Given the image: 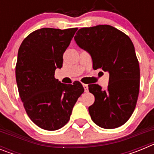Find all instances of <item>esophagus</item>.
Masks as SVG:
<instances>
[{"label": "esophagus", "mask_w": 154, "mask_h": 154, "mask_svg": "<svg viewBox=\"0 0 154 154\" xmlns=\"http://www.w3.org/2000/svg\"><path fill=\"white\" fill-rule=\"evenodd\" d=\"M82 85H83L84 87V89H85V92H88V90H89V87H88V85H86V84H82Z\"/></svg>", "instance_id": "obj_1"}]
</instances>
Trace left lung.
I'll use <instances>...</instances> for the list:
<instances>
[{
	"label": "left lung",
	"mask_w": 154,
	"mask_h": 154,
	"mask_svg": "<svg viewBox=\"0 0 154 154\" xmlns=\"http://www.w3.org/2000/svg\"><path fill=\"white\" fill-rule=\"evenodd\" d=\"M75 40L89 51L93 69L109 72L108 88L89 85L95 102L89 107L91 119L104 129H114L127 122L137 105L140 92V65L131 39L107 24L80 28Z\"/></svg>",
	"instance_id": "left-lung-1"
}]
</instances>
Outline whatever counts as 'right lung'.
<instances>
[{"mask_svg": "<svg viewBox=\"0 0 154 154\" xmlns=\"http://www.w3.org/2000/svg\"><path fill=\"white\" fill-rule=\"evenodd\" d=\"M77 30L41 28L28 35L19 48L15 67L19 96L28 117L43 130L63 127L84 92L79 81L67 85L55 78Z\"/></svg>", "mask_w": 154, "mask_h": 154, "instance_id": "add662e5", "label": "right lung"}]
</instances>
